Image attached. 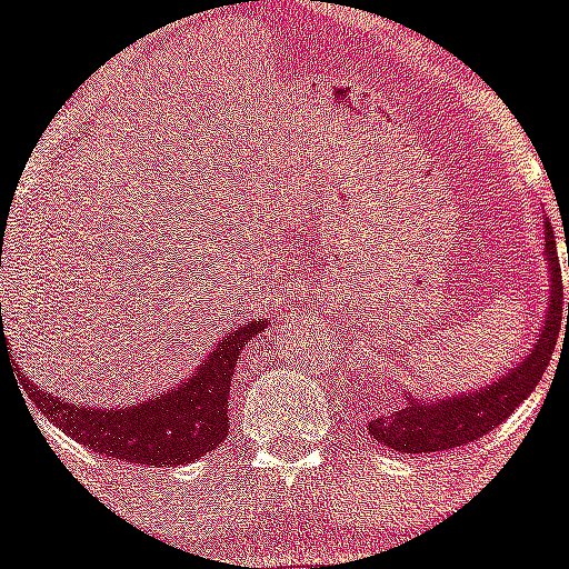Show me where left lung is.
I'll return each mask as SVG.
<instances>
[{
	"label": "left lung",
	"mask_w": 569,
	"mask_h": 569,
	"mask_svg": "<svg viewBox=\"0 0 569 569\" xmlns=\"http://www.w3.org/2000/svg\"><path fill=\"white\" fill-rule=\"evenodd\" d=\"M547 270H550V301H547L545 328L536 336L530 353L521 356L507 373L485 387L450 399H413L407 396L393 413L370 419L367 433L379 445L399 453H441L481 439L501 425L512 410L536 390L552 359L561 330H569V301L565 305L561 264L556 253V236L547 228ZM568 325L565 326L563 321Z\"/></svg>",
	"instance_id": "left-lung-1"
}]
</instances>
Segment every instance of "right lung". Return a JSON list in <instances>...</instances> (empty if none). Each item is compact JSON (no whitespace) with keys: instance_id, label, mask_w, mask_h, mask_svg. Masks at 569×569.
<instances>
[{"instance_id":"1","label":"right lung","mask_w":569,"mask_h":569,"mask_svg":"<svg viewBox=\"0 0 569 569\" xmlns=\"http://www.w3.org/2000/svg\"><path fill=\"white\" fill-rule=\"evenodd\" d=\"M261 330L264 321H248L230 330L188 381L124 410L64 401L33 385L28 396L44 419L93 453L136 465H190L228 439L230 376L239 365L241 347Z\"/></svg>"}]
</instances>
